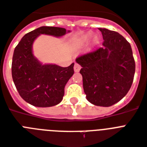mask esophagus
<instances>
[{"mask_svg":"<svg viewBox=\"0 0 147 147\" xmlns=\"http://www.w3.org/2000/svg\"><path fill=\"white\" fill-rule=\"evenodd\" d=\"M81 69V66L78 63H75V65H74V71H76V72H78V71H80Z\"/></svg>","mask_w":147,"mask_h":147,"instance_id":"1","label":"esophagus"}]
</instances>
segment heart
Returning <instances> with one entry per match:
<instances>
[{
	"label": "heart",
	"mask_w": 147,
	"mask_h": 147,
	"mask_svg": "<svg viewBox=\"0 0 147 147\" xmlns=\"http://www.w3.org/2000/svg\"><path fill=\"white\" fill-rule=\"evenodd\" d=\"M93 33L92 32H88V33L83 34L82 36H81L80 37L77 38L76 40H75L74 43L77 47H84L86 43L90 40V39L92 37ZM100 42V38L98 36H94V37L92 38V45H97Z\"/></svg>",
	"instance_id": "b5f03b06"
}]
</instances>
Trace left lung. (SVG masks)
Segmentation results:
<instances>
[{"label":"left lung","mask_w":147,"mask_h":147,"mask_svg":"<svg viewBox=\"0 0 147 147\" xmlns=\"http://www.w3.org/2000/svg\"><path fill=\"white\" fill-rule=\"evenodd\" d=\"M103 47L76 59L82 66L83 88L86 98L96 106L110 107L129 92L135 73L130 44L115 31L98 28Z\"/></svg>","instance_id":"1"}]
</instances>
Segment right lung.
<instances>
[{
	"label": "right lung",
	"instance_id": "add662e5",
	"mask_svg": "<svg viewBox=\"0 0 147 147\" xmlns=\"http://www.w3.org/2000/svg\"><path fill=\"white\" fill-rule=\"evenodd\" d=\"M70 33L62 27L41 26L26 33L13 52L12 78L26 102L40 107L55 106L62 101L65 86L74 74V63L68 67L42 64L33 55V45L41 34L61 37Z\"/></svg>",
	"mask_w": 147,
	"mask_h": 147
}]
</instances>
